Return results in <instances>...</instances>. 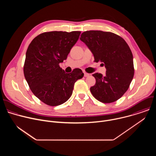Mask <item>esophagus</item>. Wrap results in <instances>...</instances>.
Returning <instances> with one entry per match:
<instances>
[{"label":"esophagus","mask_w":156,"mask_h":156,"mask_svg":"<svg viewBox=\"0 0 156 156\" xmlns=\"http://www.w3.org/2000/svg\"><path fill=\"white\" fill-rule=\"evenodd\" d=\"M84 76L85 77H87V76H90V74L86 73V72H84Z\"/></svg>","instance_id":"1"}]
</instances>
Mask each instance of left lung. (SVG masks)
<instances>
[{
	"label": "left lung",
	"mask_w": 156,
	"mask_h": 156,
	"mask_svg": "<svg viewBox=\"0 0 156 156\" xmlns=\"http://www.w3.org/2000/svg\"><path fill=\"white\" fill-rule=\"evenodd\" d=\"M80 40L84 42L94 57L95 62H103L106 73L93 76L96 84L91 87L93 96L103 103L114 102L128 90L134 76L133 54L126 41L111 32L86 31Z\"/></svg>",
	"instance_id": "1"
}]
</instances>
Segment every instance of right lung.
I'll return each mask as SVG.
<instances>
[{
    "label": "right lung",
    "mask_w": 156,
    "mask_h": 156,
    "mask_svg": "<svg viewBox=\"0 0 156 156\" xmlns=\"http://www.w3.org/2000/svg\"><path fill=\"white\" fill-rule=\"evenodd\" d=\"M80 31H51L37 36L29 45L23 66L33 93L50 106L63 104L72 96L75 83L83 78L80 69L66 73L59 63L67 58Z\"/></svg>",
    "instance_id": "obj_1"
}]
</instances>
